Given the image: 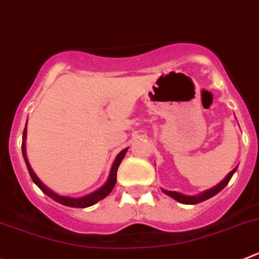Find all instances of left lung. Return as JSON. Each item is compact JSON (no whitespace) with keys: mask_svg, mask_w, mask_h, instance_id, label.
Segmentation results:
<instances>
[{"mask_svg":"<svg viewBox=\"0 0 259 259\" xmlns=\"http://www.w3.org/2000/svg\"><path fill=\"white\" fill-rule=\"evenodd\" d=\"M236 169H238V167L234 168V169H232L231 172H230L229 175H227V176L225 177L221 182H220V184L215 185V186H213L212 189H208V190H205V191H203V193L198 194V195H185V194L179 193V191H169V190H165V189H162V191L164 194H167L168 196H170V198L175 199V200L179 201V203H182V204L201 203V201L207 200V199L212 198V196H214L215 194L220 193V191H221V190L224 189L227 184H229V181L231 180L232 175L236 172Z\"/></svg>","mask_w":259,"mask_h":259,"instance_id":"obj_1","label":"left lung"}]
</instances>
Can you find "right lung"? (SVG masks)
Here are the masks:
<instances>
[{
    "instance_id": "obj_1",
    "label": "right lung",
    "mask_w": 259,
    "mask_h": 259,
    "mask_svg": "<svg viewBox=\"0 0 259 259\" xmlns=\"http://www.w3.org/2000/svg\"><path fill=\"white\" fill-rule=\"evenodd\" d=\"M25 139H27V124H25L24 128V132H23V142H21V151H23V156H24V160H25V164H27L28 168V172H29L30 177H32L33 182L37 185L39 189L46 194L47 196H50L51 199H54L55 201L58 203L63 204V205H66V207H73V208H87V207H91L94 204H96L97 201H100L101 199L106 198L109 194L111 193V190L114 189L115 186V182H117V170L118 167H119L120 162H122V159L124 158L125 153H127L128 148L123 149L119 154L117 155L115 160H114L113 165H111V169L110 173H109V177L106 180L105 184L103 185L101 187H99L97 190H95L94 193L89 194V195H84V196H80V198H72V196H64V195H59L56 194L55 191H52L51 189L46 186L41 180L38 179L37 175L34 173V170L32 169L30 167L29 162H28V158H27V149H25Z\"/></svg>"
}]
</instances>
